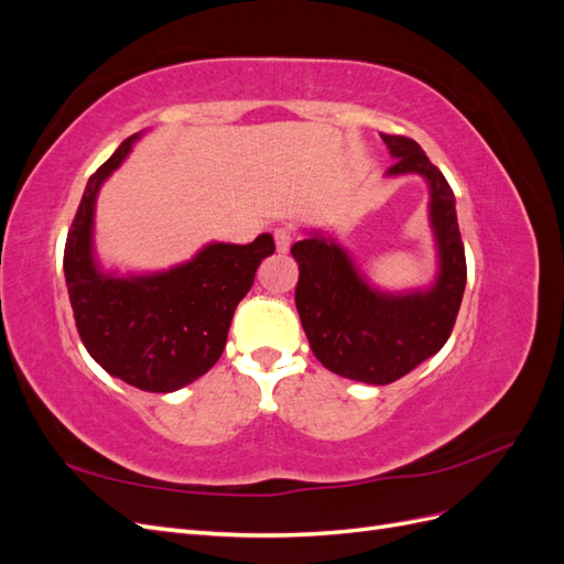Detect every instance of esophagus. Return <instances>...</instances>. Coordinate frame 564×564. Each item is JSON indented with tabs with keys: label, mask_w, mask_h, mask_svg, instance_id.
Segmentation results:
<instances>
[{
	"label": "esophagus",
	"mask_w": 564,
	"mask_h": 564,
	"mask_svg": "<svg viewBox=\"0 0 564 564\" xmlns=\"http://www.w3.org/2000/svg\"><path fill=\"white\" fill-rule=\"evenodd\" d=\"M292 242H294V228L292 226H282L275 230V247L280 253H286L289 249H292Z\"/></svg>",
	"instance_id": "34e87169"
}]
</instances>
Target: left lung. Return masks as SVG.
Listing matches in <instances>:
<instances>
[{
  "label": "left lung",
  "instance_id": "1",
  "mask_svg": "<svg viewBox=\"0 0 564 564\" xmlns=\"http://www.w3.org/2000/svg\"><path fill=\"white\" fill-rule=\"evenodd\" d=\"M395 158L388 176L419 174L431 187V226L440 272L425 292L383 294L367 284L334 237L313 232L292 247L299 263L296 311L317 360L344 379L386 386L433 357L454 329L466 289L454 193L421 145L381 133Z\"/></svg>",
  "mask_w": 564,
  "mask_h": 564
}]
</instances>
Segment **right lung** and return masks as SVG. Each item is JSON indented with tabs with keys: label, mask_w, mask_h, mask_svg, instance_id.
I'll list each match as a JSON object with an SVG mask.
<instances>
[{
	"label": "right lung",
	"mask_w": 564,
	"mask_h": 564,
	"mask_svg": "<svg viewBox=\"0 0 564 564\" xmlns=\"http://www.w3.org/2000/svg\"><path fill=\"white\" fill-rule=\"evenodd\" d=\"M139 135H129L84 187L63 270L79 338L94 360L133 388L174 392L218 362L237 303L275 242L268 232L251 245L212 242L193 261L152 275L100 270L94 259L96 195Z\"/></svg>",
	"instance_id": "obj_1"
}]
</instances>
